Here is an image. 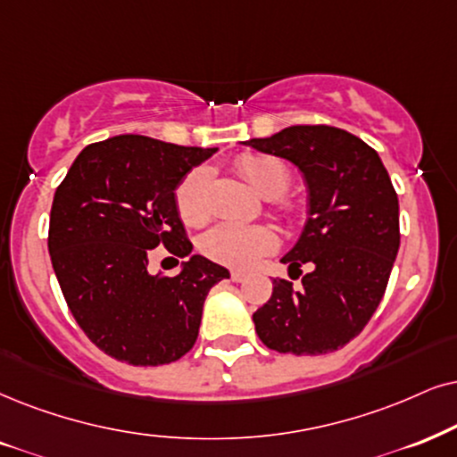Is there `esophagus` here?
Returning <instances> with one entry per match:
<instances>
[{"instance_id":"obj_1","label":"esophagus","mask_w":457,"mask_h":457,"mask_svg":"<svg viewBox=\"0 0 457 457\" xmlns=\"http://www.w3.org/2000/svg\"><path fill=\"white\" fill-rule=\"evenodd\" d=\"M245 278H246L245 271H240V270H234V271H232V280H234V282H242Z\"/></svg>"}]
</instances>
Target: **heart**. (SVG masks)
I'll list each match as a JSON object with an SVG mask.
<instances>
[{
  "mask_svg": "<svg viewBox=\"0 0 457 457\" xmlns=\"http://www.w3.org/2000/svg\"><path fill=\"white\" fill-rule=\"evenodd\" d=\"M236 169L242 179L262 198H278L291 183V170L280 158L263 154H242L236 160ZM206 187H209V170L194 169L179 183L175 192L177 211L189 225H200L209 219V202H206ZM280 209L287 212L293 209L288 202H278ZM276 246V236L265 225H245L234 221H223L209 229L200 240V248L212 262L232 265V268H248L259 257L270 253Z\"/></svg>",
  "mask_w": 457,
  "mask_h": 457,
  "instance_id": "1",
  "label": "heart"
}]
</instances>
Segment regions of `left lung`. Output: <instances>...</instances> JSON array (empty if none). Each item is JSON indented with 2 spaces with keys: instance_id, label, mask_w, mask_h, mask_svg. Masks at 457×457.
<instances>
[{
  "instance_id": "1",
  "label": "left lung",
  "mask_w": 457,
  "mask_h": 457,
  "mask_svg": "<svg viewBox=\"0 0 457 457\" xmlns=\"http://www.w3.org/2000/svg\"><path fill=\"white\" fill-rule=\"evenodd\" d=\"M242 145L291 162L308 187V219L288 270L310 265L295 291L276 278L255 314V331L280 354L316 356L344 348L382 302L395 265L398 198L388 170L365 141L333 126H288Z\"/></svg>"
}]
</instances>
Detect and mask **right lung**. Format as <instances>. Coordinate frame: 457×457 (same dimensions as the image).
<instances>
[{
	"instance_id": "add662e5",
	"label": "right lung",
	"mask_w": 457,
	"mask_h": 457,
	"mask_svg": "<svg viewBox=\"0 0 457 457\" xmlns=\"http://www.w3.org/2000/svg\"><path fill=\"white\" fill-rule=\"evenodd\" d=\"M217 147L120 135L84 147L54 194L48 251L88 339L115 361L158 367L187 354L223 265L192 255L175 189ZM189 256L177 277L149 275L151 248Z\"/></svg>"
}]
</instances>
